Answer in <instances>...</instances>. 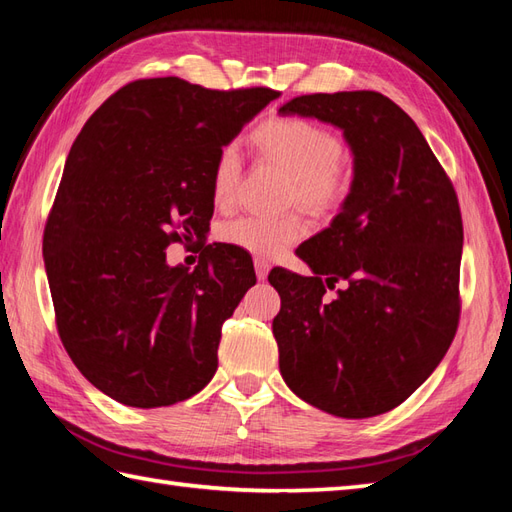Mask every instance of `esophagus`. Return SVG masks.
<instances>
[{"instance_id":"obj_1","label":"esophagus","mask_w":512,"mask_h":512,"mask_svg":"<svg viewBox=\"0 0 512 512\" xmlns=\"http://www.w3.org/2000/svg\"><path fill=\"white\" fill-rule=\"evenodd\" d=\"M268 270H270L268 262H264V259H255V273L259 281H264L268 277Z\"/></svg>"}]
</instances>
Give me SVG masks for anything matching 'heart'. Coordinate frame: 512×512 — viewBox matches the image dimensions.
Returning <instances> with one entry per match:
<instances>
[{
  "instance_id": "b5f03b06",
  "label": "heart",
  "mask_w": 512,
  "mask_h": 512,
  "mask_svg": "<svg viewBox=\"0 0 512 512\" xmlns=\"http://www.w3.org/2000/svg\"><path fill=\"white\" fill-rule=\"evenodd\" d=\"M253 143L264 160L290 178L288 200L312 213L339 209L352 187L350 162L341 143L328 129L308 118H273L255 129ZM239 154L233 145L220 149L213 165V200L217 206H231L239 187ZM226 244L242 248L255 257H277L303 235L297 217L262 220L239 217L226 222L220 231Z\"/></svg>"
}]
</instances>
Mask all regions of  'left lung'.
<instances>
[{"instance_id": "8db88e82", "label": "left lung", "mask_w": 512, "mask_h": 512, "mask_svg": "<svg viewBox=\"0 0 512 512\" xmlns=\"http://www.w3.org/2000/svg\"><path fill=\"white\" fill-rule=\"evenodd\" d=\"M281 116L341 129L352 187L328 228L297 248L312 270H273L279 369L292 394L339 418L407 400L458 330L462 215L418 125L378 92L297 96ZM343 280L334 300L324 288Z\"/></svg>"}]
</instances>
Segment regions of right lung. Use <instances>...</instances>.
Here are the masks:
<instances>
[{
    "label": "right lung",
    "mask_w": 512,
    "mask_h": 512,
    "mask_svg": "<svg viewBox=\"0 0 512 512\" xmlns=\"http://www.w3.org/2000/svg\"><path fill=\"white\" fill-rule=\"evenodd\" d=\"M277 96L134 81L76 136L43 259L63 347L105 396L154 409L209 385L222 323L257 281L253 262L209 244L189 270L169 266L167 246L206 237L217 154Z\"/></svg>",
    "instance_id": "add662e5"
}]
</instances>
